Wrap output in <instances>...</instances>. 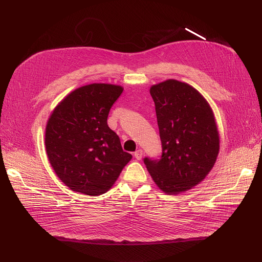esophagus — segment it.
Returning a JSON list of instances; mask_svg holds the SVG:
<instances>
[{
	"instance_id": "obj_1",
	"label": "esophagus",
	"mask_w": 262,
	"mask_h": 262,
	"mask_svg": "<svg viewBox=\"0 0 262 262\" xmlns=\"http://www.w3.org/2000/svg\"><path fill=\"white\" fill-rule=\"evenodd\" d=\"M142 155H143V151L141 149L137 150L135 153H134V156L136 159H138V161H140V159L142 158Z\"/></svg>"
}]
</instances>
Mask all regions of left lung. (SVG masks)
Segmentation results:
<instances>
[{"label": "left lung", "mask_w": 262, "mask_h": 262, "mask_svg": "<svg viewBox=\"0 0 262 262\" xmlns=\"http://www.w3.org/2000/svg\"><path fill=\"white\" fill-rule=\"evenodd\" d=\"M155 104L163 152L145 157L155 184L167 195H178L204 180L220 152V134L207 99L188 83L174 79L150 89Z\"/></svg>", "instance_id": "obj_1"}]
</instances>
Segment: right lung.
Wrapping results in <instances>:
<instances>
[{"mask_svg": "<svg viewBox=\"0 0 262 262\" xmlns=\"http://www.w3.org/2000/svg\"><path fill=\"white\" fill-rule=\"evenodd\" d=\"M123 90L109 83L83 85L51 112L45 133L46 153L56 176L74 191L105 194L132 159L107 124L110 108Z\"/></svg>", "mask_w": 262, "mask_h": 262, "instance_id": "1", "label": "right lung"}]
</instances>
